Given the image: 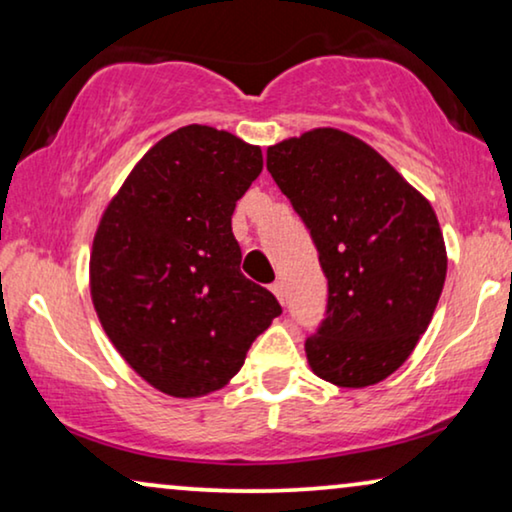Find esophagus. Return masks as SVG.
I'll list each match as a JSON object with an SVG mask.
<instances>
[{"mask_svg": "<svg viewBox=\"0 0 512 512\" xmlns=\"http://www.w3.org/2000/svg\"><path fill=\"white\" fill-rule=\"evenodd\" d=\"M270 291H272V293H275V296H277V300H279V303H282V305H284V284H282V282H275V284H272V286H270Z\"/></svg>", "mask_w": 512, "mask_h": 512, "instance_id": "1", "label": "esophagus"}]
</instances>
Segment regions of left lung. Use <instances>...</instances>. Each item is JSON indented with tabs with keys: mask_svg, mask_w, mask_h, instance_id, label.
<instances>
[{
	"mask_svg": "<svg viewBox=\"0 0 512 512\" xmlns=\"http://www.w3.org/2000/svg\"><path fill=\"white\" fill-rule=\"evenodd\" d=\"M268 172L328 279L326 317L305 340L310 368L347 389L382 382L415 349L443 291L436 212L380 153L335 128L270 146Z\"/></svg>",
	"mask_w": 512,
	"mask_h": 512,
	"instance_id": "left-lung-1",
	"label": "left lung"
}]
</instances>
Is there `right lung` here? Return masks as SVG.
I'll return each instance as SVG.
<instances>
[{"mask_svg":"<svg viewBox=\"0 0 512 512\" xmlns=\"http://www.w3.org/2000/svg\"><path fill=\"white\" fill-rule=\"evenodd\" d=\"M261 170L258 146L186 125L139 160L102 214L90 254L95 312L130 368L163 394L221 389L282 314L240 272L230 228Z\"/></svg>","mask_w":512,"mask_h":512,"instance_id":"obj_1","label":"right lung"}]
</instances>
